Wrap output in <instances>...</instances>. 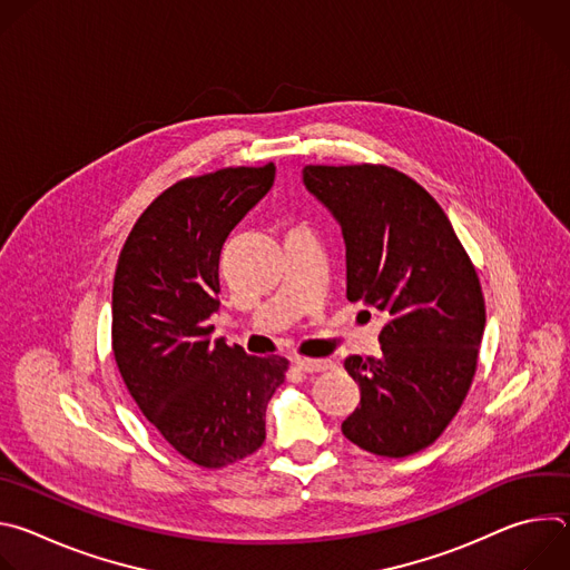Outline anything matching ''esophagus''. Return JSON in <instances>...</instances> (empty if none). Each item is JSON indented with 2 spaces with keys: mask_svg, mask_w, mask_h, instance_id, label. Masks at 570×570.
I'll list each match as a JSON object with an SVG mask.
<instances>
[{
  "mask_svg": "<svg viewBox=\"0 0 570 570\" xmlns=\"http://www.w3.org/2000/svg\"><path fill=\"white\" fill-rule=\"evenodd\" d=\"M293 365L299 370V372H324L332 367V361H324V358H293Z\"/></svg>",
  "mask_w": 570,
  "mask_h": 570,
  "instance_id": "34e87169",
  "label": "esophagus"
}]
</instances>
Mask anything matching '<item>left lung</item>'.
<instances>
[{
  "label": "left lung",
  "instance_id": "left-lung-1",
  "mask_svg": "<svg viewBox=\"0 0 570 570\" xmlns=\"http://www.w3.org/2000/svg\"><path fill=\"white\" fill-rule=\"evenodd\" d=\"M304 187L338 220L347 299L385 315L381 356H347L361 405L343 435L383 458L431 446L471 387L484 332L475 268L435 198L383 165L315 167Z\"/></svg>",
  "mask_w": 570,
  "mask_h": 570
}]
</instances>
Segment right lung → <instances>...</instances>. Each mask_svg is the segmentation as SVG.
<instances>
[{"label": "right lung", "instance_id": "right-lung-1", "mask_svg": "<svg viewBox=\"0 0 570 570\" xmlns=\"http://www.w3.org/2000/svg\"><path fill=\"white\" fill-rule=\"evenodd\" d=\"M275 165L229 167L161 191L117 262L112 352L146 420L180 455L220 469L266 440V405L288 361L212 341L218 259L234 225L273 187Z\"/></svg>", "mask_w": 570, "mask_h": 570}]
</instances>
